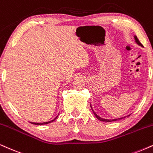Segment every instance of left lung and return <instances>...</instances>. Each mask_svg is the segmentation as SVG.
<instances>
[{"label":"left lung","mask_w":153,"mask_h":153,"mask_svg":"<svg viewBox=\"0 0 153 153\" xmlns=\"http://www.w3.org/2000/svg\"><path fill=\"white\" fill-rule=\"evenodd\" d=\"M134 38H135V42H136V43H137V44H138V45H140L141 47H143V45H142L140 42L139 41L138 38H137V36H134ZM91 108L92 110H93V113H94L95 116L99 120H100V121H102V122H113V121H116V120H122V119H123V118H125V117H128V116H130V115H127V116H125V117H120V118H117V119H113V120H108V119H104V118H102V117H99L98 115H97V114L95 113V112H94V110H93V108H92V106H91Z\"/></svg>","instance_id":"obj_1"}]
</instances>
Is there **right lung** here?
I'll return each mask as SVG.
<instances>
[{"label": "right lung", "instance_id": "obj_1", "mask_svg": "<svg viewBox=\"0 0 153 153\" xmlns=\"http://www.w3.org/2000/svg\"><path fill=\"white\" fill-rule=\"evenodd\" d=\"M57 117H58V116H57L56 118H54L53 120H51V121H48V122H45V123H31L30 122V123H32V124H34V125H37V126H41V125H45V124H48V123H52V122H53V121L55 120H56Z\"/></svg>", "mask_w": 153, "mask_h": 153}]
</instances>
